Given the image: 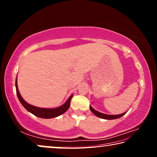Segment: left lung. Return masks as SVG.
Wrapping results in <instances>:
<instances>
[{"instance_id": "left-lung-1", "label": "left lung", "mask_w": 157, "mask_h": 157, "mask_svg": "<svg viewBox=\"0 0 157 157\" xmlns=\"http://www.w3.org/2000/svg\"><path fill=\"white\" fill-rule=\"evenodd\" d=\"M90 109H91V112L94 113V115H96V117L101 118V119H107V120H111V119H119V118L123 117V116L125 114L126 112H124L123 113H121V114H117V115H109V114H106V113H101L99 111H96L94 109L93 107H92L91 105H90Z\"/></svg>"}]
</instances>
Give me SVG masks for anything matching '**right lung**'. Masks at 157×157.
I'll return each instance as SVG.
<instances>
[{
	"mask_svg": "<svg viewBox=\"0 0 157 157\" xmlns=\"http://www.w3.org/2000/svg\"><path fill=\"white\" fill-rule=\"evenodd\" d=\"M16 94L18 96V98L20 101L21 104L23 105V106L28 111L33 113V115L39 118H43V119H51V118H55L59 117V116L63 114L68 110L70 106L71 100L73 97V94L69 96L67 101L64 103L63 105L60 106L56 108L52 109H46V108H40L33 105H31L25 101L22 98L21 96L20 92L18 91V84H17V78L16 79Z\"/></svg>",
	"mask_w": 157,
	"mask_h": 157,
	"instance_id": "obj_1",
	"label": "right lung"
}]
</instances>
